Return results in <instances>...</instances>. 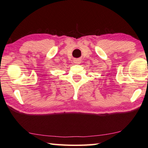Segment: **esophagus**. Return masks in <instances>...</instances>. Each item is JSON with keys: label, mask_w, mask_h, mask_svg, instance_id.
<instances>
[{"label": "esophagus", "mask_w": 148, "mask_h": 148, "mask_svg": "<svg viewBox=\"0 0 148 148\" xmlns=\"http://www.w3.org/2000/svg\"><path fill=\"white\" fill-rule=\"evenodd\" d=\"M74 63L76 64H80L81 63V61H80V60L79 59H76L74 60Z\"/></svg>", "instance_id": "1"}]
</instances>
